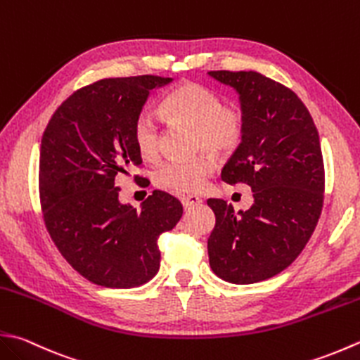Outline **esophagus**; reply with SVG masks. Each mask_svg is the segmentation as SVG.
Here are the masks:
<instances>
[{
	"label": "esophagus",
	"mask_w": 360,
	"mask_h": 360,
	"mask_svg": "<svg viewBox=\"0 0 360 360\" xmlns=\"http://www.w3.org/2000/svg\"><path fill=\"white\" fill-rule=\"evenodd\" d=\"M181 201H182V206H184V207H192V206H196V204H200L201 198H200V196H196V195H182Z\"/></svg>",
	"instance_id": "34e87169"
}]
</instances>
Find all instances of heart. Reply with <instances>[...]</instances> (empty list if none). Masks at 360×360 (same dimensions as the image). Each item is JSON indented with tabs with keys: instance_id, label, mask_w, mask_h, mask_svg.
<instances>
[{
	"instance_id": "obj_1",
	"label": "heart",
	"mask_w": 360,
	"mask_h": 360,
	"mask_svg": "<svg viewBox=\"0 0 360 360\" xmlns=\"http://www.w3.org/2000/svg\"><path fill=\"white\" fill-rule=\"evenodd\" d=\"M165 117L195 128V145L200 150L231 153L240 145L245 118L237 105H223L217 91L196 82H186L168 94L160 104ZM132 139L140 156L153 160L160 151V123L151 110H140L132 124ZM212 153L192 159H168L154 170V184L174 193H195L206 186L217 170Z\"/></svg>"
}]
</instances>
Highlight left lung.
Listing matches in <instances>:
<instances>
[{
	"label": "left lung",
	"mask_w": 360,
	"mask_h": 360,
	"mask_svg": "<svg viewBox=\"0 0 360 360\" xmlns=\"http://www.w3.org/2000/svg\"><path fill=\"white\" fill-rule=\"evenodd\" d=\"M234 89L245 131L223 167L228 184L245 182L255 202L234 212L207 200L215 228L207 240L210 269L232 284H252L281 273L304 250L325 198L319 131L295 91L257 72H209Z\"/></svg>",
	"instance_id": "8db88e82"
}]
</instances>
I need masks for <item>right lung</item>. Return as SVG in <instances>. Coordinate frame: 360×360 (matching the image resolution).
Wrapping results in <instances>:
<instances>
[{"label": "right lung", "instance_id": "obj_1", "mask_svg": "<svg viewBox=\"0 0 360 360\" xmlns=\"http://www.w3.org/2000/svg\"><path fill=\"white\" fill-rule=\"evenodd\" d=\"M172 77H109L82 87L49 120L40 146V204L60 255L90 283L139 287L159 271L158 238L182 217L160 190L142 209L118 200L120 173L140 167L132 124L153 89Z\"/></svg>", "mask_w": 360, "mask_h": 360}]
</instances>
